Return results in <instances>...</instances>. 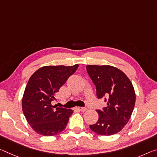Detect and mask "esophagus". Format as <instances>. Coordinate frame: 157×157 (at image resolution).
Segmentation results:
<instances>
[{
	"instance_id": "obj_1",
	"label": "esophagus",
	"mask_w": 157,
	"mask_h": 157,
	"mask_svg": "<svg viewBox=\"0 0 157 157\" xmlns=\"http://www.w3.org/2000/svg\"><path fill=\"white\" fill-rule=\"evenodd\" d=\"M77 109L81 112H85L86 110V108H82V107H77Z\"/></svg>"
}]
</instances>
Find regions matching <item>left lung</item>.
Masks as SVG:
<instances>
[{"instance_id": "1", "label": "left lung", "mask_w": 157, "mask_h": 157, "mask_svg": "<svg viewBox=\"0 0 157 157\" xmlns=\"http://www.w3.org/2000/svg\"><path fill=\"white\" fill-rule=\"evenodd\" d=\"M95 84L98 98H103L107 106L97 110L98 120L91 130L102 136H112L122 129L132 114L136 103L133 86L126 74L112 66H86Z\"/></svg>"}]
</instances>
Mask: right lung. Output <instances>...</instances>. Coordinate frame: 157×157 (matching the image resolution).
<instances>
[{"instance_id":"add662e5","label":"right lung","mask_w":157,"mask_h":157,"mask_svg":"<svg viewBox=\"0 0 157 157\" xmlns=\"http://www.w3.org/2000/svg\"><path fill=\"white\" fill-rule=\"evenodd\" d=\"M79 65L46 66L29 79L22 98V110L31 128L44 136H53L63 131L73 114L71 109L52 105L55 94Z\"/></svg>"}]
</instances>
